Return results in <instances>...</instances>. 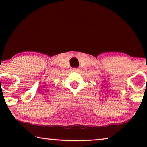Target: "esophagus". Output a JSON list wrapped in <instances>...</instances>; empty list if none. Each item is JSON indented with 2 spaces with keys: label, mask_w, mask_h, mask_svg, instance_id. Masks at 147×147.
I'll return each mask as SVG.
<instances>
[{
  "label": "esophagus",
  "mask_w": 147,
  "mask_h": 147,
  "mask_svg": "<svg viewBox=\"0 0 147 147\" xmlns=\"http://www.w3.org/2000/svg\"><path fill=\"white\" fill-rule=\"evenodd\" d=\"M72 70H73L74 71H79V69H78V68H73Z\"/></svg>",
  "instance_id": "1"
}]
</instances>
